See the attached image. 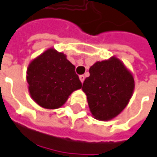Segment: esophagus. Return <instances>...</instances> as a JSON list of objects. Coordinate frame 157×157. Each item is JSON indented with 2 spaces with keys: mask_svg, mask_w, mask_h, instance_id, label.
Here are the masks:
<instances>
[{
  "mask_svg": "<svg viewBox=\"0 0 157 157\" xmlns=\"http://www.w3.org/2000/svg\"><path fill=\"white\" fill-rule=\"evenodd\" d=\"M79 79H80L81 82L83 83V82L85 81V76H84V75H80V76H79Z\"/></svg>",
  "mask_w": 157,
  "mask_h": 157,
  "instance_id": "1",
  "label": "esophagus"
}]
</instances>
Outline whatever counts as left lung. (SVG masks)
<instances>
[{"label": "left lung", "mask_w": 157, "mask_h": 157, "mask_svg": "<svg viewBox=\"0 0 157 157\" xmlns=\"http://www.w3.org/2000/svg\"><path fill=\"white\" fill-rule=\"evenodd\" d=\"M82 90L87 96L91 114L96 119L110 120L128 105L134 90V78L124 64L115 57L96 62Z\"/></svg>", "instance_id": "1"}]
</instances>
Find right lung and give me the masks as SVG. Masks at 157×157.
Masks as SVG:
<instances>
[{
  "instance_id": "right-lung-1",
  "label": "right lung",
  "mask_w": 157,
  "mask_h": 157,
  "mask_svg": "<svg viewBox=\"0 0 157 157\" xmlns=\"http://www.w3.org/2000/svg\"><path fill=\"white\" fill-rule=\"evenodd\" d=\"M27 80L33 99L46 109L62 106L82 83L75 66L62 52L50 48L33 59L27 68Z\"/></svg>"
}]
</instances>
